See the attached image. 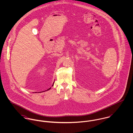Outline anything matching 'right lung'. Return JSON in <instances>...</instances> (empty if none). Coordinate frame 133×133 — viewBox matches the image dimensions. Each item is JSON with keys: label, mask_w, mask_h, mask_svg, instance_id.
<instances>
[{"label": "right lung", "mask_w": 133, "mask_h": 133, "mask_svg": "<svg viewBox=\"0 0 133 133\" xmlns=\"http://www.w3.org/2000/svg\"><path fill=\"white\" fill-rule=\"evenodd\" d=\"M54 83H53V85H52V87H53V84H54ZM51 88H49V89H48V90H46V91H48V90H50V89H51ZM43 92H45V91H43Z\"/></svg>", "instance_id": "add662e5"}]
</instances>
